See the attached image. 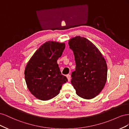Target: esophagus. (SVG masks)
<instances>
[{"label":"esophagus","instance_id":"1","mask_svg":"<svg viewBox=\"0 0 129 129\" xmlns=\"http://www.w3.org/2000/svg\"><path fill=\"white\" fill-rule=\"evenodd\" d=\"M66 77H67V79H68V81H70V80H71V75H69V74H67V75H66Z\"/></svg>","mask_w":129,"mask_h":129}]
</instances>
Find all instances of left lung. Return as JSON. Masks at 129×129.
Instances as JSON below:
<instances>
[{"label":"left lung","mask_w":129,"mask_h":129,"mask_svg":"<svg viewBox=\"0 0 129 129\" xmlns=\"http://www.w3.org/2000/svg\"><path fill=\"white\" fill-rule=\"evenodd\" d=\"M68 44L75 56L76 68L72 74L71 83L76 94L84 99L94 98L106 83V61L99 49L86 38L75 37Z\"/></svg>","instance_id":"left-lung-1"}]
</instances>
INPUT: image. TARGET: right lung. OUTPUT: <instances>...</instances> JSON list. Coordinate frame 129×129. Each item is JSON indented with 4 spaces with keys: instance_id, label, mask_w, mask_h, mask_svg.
Instances as JSON below:
<instances>
[{
    "instance_id": "obj_1",
    "label": "right lung",
    "mask_w": 129,
    "mask_h": 129,
    "mask_svg": "<svg viewBox=\"0 0 129 129\" xmlns=\"http://www.w3.org/2000/svg\"><path fill=\"white\" fill-rule=\"evenodd\" d=\"M64 48V43L46 42L27 63L25 70L27 86L39 100L53 99L59 93L63 84L68 81L67 78L62 75L57 63Z\"/></svg>"
}]
</instances>
